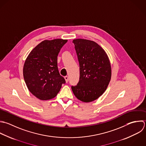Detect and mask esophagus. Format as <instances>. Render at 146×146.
Wrapping results in <instances>:
<instances>
[{"label":"esophagus","mask_w":146,"mask_h":146,"mask_svg":"<svg viewBox=\"0 0 146 146\" xmlns=\"http://www.w3.org/2000/svg\"><path fill=\"white\" fill-rule=\"evenodd\" d=\"M64 78H65V81H66V82H68V81H69V77H68V76H65V77H64Z\"/></svg>","instance_id":"obj_1"}]
</instances>
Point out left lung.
<instances>
[{
  "mask_svg": "<svg viewBox=\"0 0 146 146\" xmlns=\"http://www.w3.org/2000/svg\"><path fill=\"white\" fill-rule=\"evenodd\" d=\"M80 64V80L72 86L77 99L90 102L106 90L111 77V64L104 49L96 42L82 38L73 40Z\"/></svg>",
  "mask_w": 146,
  "mask_h": 146,
  "instance_id": "obj_1",
  "label": "left lung"
}]
</instances>
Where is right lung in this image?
Here are the masks:
<instances>
[{"instance_id": "1", "label": "right lung", "mask_w": 146, "mask_h": 146, "mask_svg": "<svg viewBox=\"0 0 146 146\" xmlns=\"http://www.w3.org/2000/svg\"><path fill=\"white\" fill-rule=\"evenodd\" d=\"M67 41L61 38L44 40L31 50L25 61V82L29 92L40 100L55 97L65 83L58 70L57 56Z\"/></svg>"}]
</instances>
